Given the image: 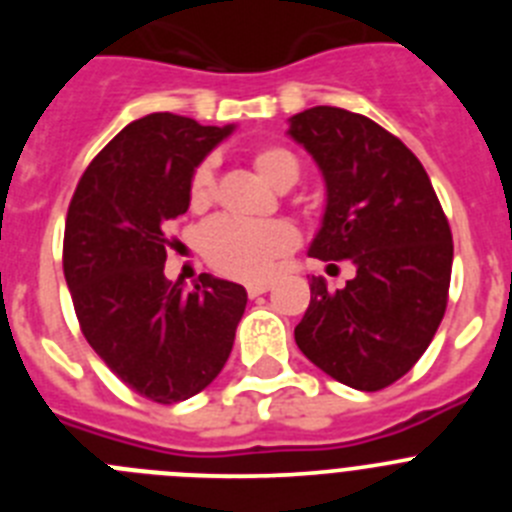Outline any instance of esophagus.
Instances as JSON below:
<instances>
[{"label": "esophagus", "instance_id": "esophagus-1", "mask_svg": "<svg viewBox=\"0 0 512 512\" xmlns=\"http://www.w3.org/2000/svg\"><path fill=\"white\" fill-rule=\"evenodd\" d=\"M269 289H271V279H261V282H248L246 284L248 297H259V295H264V292H269Z\"/></svg>", "mask_w": 512, "mask_h": 512}]
</instances>
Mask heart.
I'll use <instances>...</instances> for the list:
<instances>
[{"label": "heart", "instance_id": "b5f03b06", "mask_svg": "<svg viewBox=\"0 0 512 512\" xmlns=\"http://www.w3.org/2000/svg\"><path fill=\"white\" fill-rule=\"evenodd\" d=\"M251 164L256 174L274 189L295 187L300 179V158L282 143H266L253 148ZM215 194V166L202 161L189 182V205L192 210H205ZM300 243V235L284 220L269 223H238L230 217H217L202 230L200 248L207 264L225 277L264 279L279 259L292 253Z\"/></svg>", "mask_w": 512, "mask_h": 512}]
</instances>
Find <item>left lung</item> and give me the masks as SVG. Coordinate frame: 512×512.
I'll return each instance as SVG.
<instances>
[{
	"label": "left lung",
	"instance_id": "left-lung-1",
	"mask_svg": "<svg viewBox=\"0 0 512 512\" xmlns=\"http://www.w3.org/2000/svg\"><path fill=\"white\" fill-rule=\"evenodd\" d=\"M289 135L315 158L328 192L307 253L356 266L336 292L312 277L295 341L341 384L384 390L413 369L443 320L454 261L449 220L415 153L369 117L310 107L289 117Z\"/></svg>",
	"mask_w": 512,
	"mask_h": 512
}]
</instances>
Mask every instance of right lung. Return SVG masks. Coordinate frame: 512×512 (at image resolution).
<instances>
[{"instance_id":"1","label":"right lung","mask_w":512,"mask_h":512,"mask_svg":"<svg viewBox=\"0 0 512 512\" xmlns=\"http://www.w3.org/2000/svg\"><path fill=\"white\" fill-rule=\"evenodd\" d=\"M233 133L153 112L122 128L81 174L63 233V277L81 333L112 372L151 402L197 395L220 374L248 295L200 274L164 277L166 230L189 210V182Z\"/></svg>"}]
</instances>
